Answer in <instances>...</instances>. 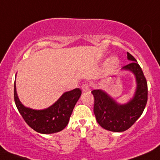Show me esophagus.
Here are the masks:
<instances>
[{
	"label": "esophagus",
	"mask_w": 160,
	"mask_h": 160,
	"mask_svg": "<svg viewBox=\"0 0 160 160\" xmlns=\"http://www.w3.org/2000/svg\"><path fill=\"white\" fill-rule=\"evenodd\" d=\"M81 87H82V90H83V92H88V91H89V87L87 83L83 84Z\"/></svg>",
	"instance_id": "obj_1"
}]
</instances>
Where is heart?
Segmentation results:
<instances>
[{
	"mask_svg": "<svg viewBox=\"0 0 160 160\" xmlns=\"http://www.w3.org/2000/svg\"><path fill=\"white\" fill-rule=\"evenodd\" d=\"M119 64V61L116 57H112L107 62V68L110 71H114L115 69H116L117 67Z\"/></svg>",
	"mask_w": 160,
	"mask_h": 160,
	"instance_id": "1",
	"label": "heart"
}]
</instances>
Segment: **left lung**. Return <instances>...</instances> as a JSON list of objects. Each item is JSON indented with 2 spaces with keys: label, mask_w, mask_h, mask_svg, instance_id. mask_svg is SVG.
Instances as JSON below:
<instances>
[{
  "label": "left lung",
  "mask_w": 160,
  "mask_h": 160,
  "mask_svg": "<svg viewBox=\"0 0 160 160\" xmlns=\"http://www.w3.org/2000/svg\"><path fill=\"white\" fill-rule=\"evenodd\" d=\"M128 53L131 61L122 70L132 72L136 77L137 88L134 97L125 104H119L102 89H94L93 112L96 121L104 129L114 132L126 131L140 117L147 102V82L136 59Z\"/></svg>",
  "instance_id": "obj_1"
}]
</instances>
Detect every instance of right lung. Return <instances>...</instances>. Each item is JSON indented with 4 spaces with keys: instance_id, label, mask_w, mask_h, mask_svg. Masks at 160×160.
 Wrapping results in <instances>:
<instances>
[{
    "instance_id": "right-lung-1",
    "label": "right lung",
    "mask_w": 160,
    "mask_h": 160,
    "mask_svg": "<svg viewBox=\"0 0 160 160\" xmlns=\"http://www.w3.org/2000/svg\"><path fill=\"white\" fill-rule=\"evenodd\" d=\"M79 88L64 92L52 106L42 110L25 107L20 102L14 83V101L17 109L26 124L40 134H53L62 131L68 125L73 108L81 96Z\"/></svg>"
}]
</instances>
